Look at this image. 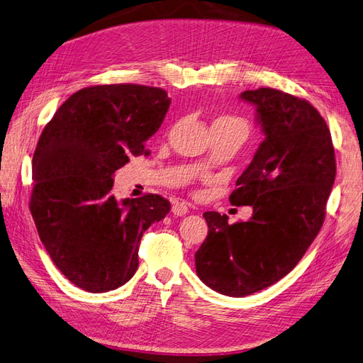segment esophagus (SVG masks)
<instances>
[{"label":"esophagus","instance_id":"1","mask_svg":"<svg viewBox=\"0 0 363 363\" xmlns=\"http://www.w3.org/2000/svg\"><path fill=\"white\" fill-rule=\"evenodd\" d=\"M172 212H173L174 216H184V215L189 213V206L182 201H174L173 207H172Z\"/></svg>","mask_w":363,"mask_h":363}]
</instances>
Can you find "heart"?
Here are the masks:
<instances>
[{
  "label": "heart",
  "mask_w": 363,
  "mask_h": 363,
  "mask_svg": "<svg viewBox=\"0 0 363 363\" xmlns=\"http://www.w3.org/2000/svg\"><path fill=\"white\" fill-rule=\"evenodd\" d=\"M218 121H233V122H238V123L246 126V123H244L241 119H237V117H221V119H218ZM218 121H216V122H218Z\"/></svg>",
  "instance_id": "b5f03b06"
}]
</instances>
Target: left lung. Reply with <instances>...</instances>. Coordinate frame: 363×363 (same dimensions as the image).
I'll use <instances>...</instances> for the list:
<instances>
[{
  "label": "left lung",
  "instance_id": "obj_1",
  "mask_svg": "<svg viewBox=\"0 0 363 363\" xmlns=\"http://www.w3.org/2000/svg\"><path fill=\"white\" fill-rule=\"evenodd\" d=\"M240 99L255 106L264 140L229 199L254 213L229 224L206 212L208 235L195 254L201 281L229 297L255 294L297 266L322 229L335 179L330 128L308 100L272 88Z\"/></svg>",
  "mask_w": 363,
  "mask_h": 363
}]
</instances>
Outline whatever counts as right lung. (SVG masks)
<instances>
[{"mask_svg": "<svg viewBox=\"0 0 363 363\" xmlns=\"http://www.w3.org/2000/svg\"><path fill=\"white\" fill-rule=\"evenodd\" d=\"M161 88H83L57 109L32 157L30 213L60 272L80 289L108 292L136 274L143 232L170 212L159 195L117 199L113 176L162 125Z\"/></svg>", "mask_w": 363, "mask_h": 363, "instance_id": "right-lung-1", "label": "right lung"}]
</instances>
